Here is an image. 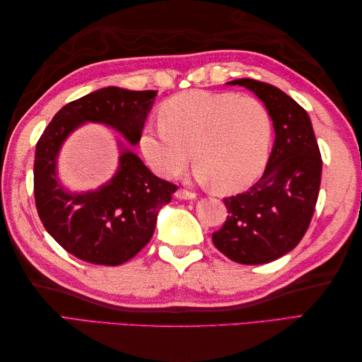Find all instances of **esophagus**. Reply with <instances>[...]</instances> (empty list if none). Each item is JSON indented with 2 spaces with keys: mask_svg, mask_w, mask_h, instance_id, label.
<instances>
[{
  "mask_svg": "<svg viewBox=\"0 0 362 362\" xmlns=\"http://www.w3.org/2000/svg\"><path fill=\"white\" fill-rule=\"evenodd\" d=\"M175 197L180 199V201H193V199H196V193H193V191H188L185 188H180L175 191Z\"/></svg>",
  "mask_w": 362,
  "mask_h": 362,
  "instance_id": "obj_1",
  "label": "esophagus"
}]
</instances>
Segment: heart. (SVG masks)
Masks as SVG:
<instances>
[{"instance_id": "obj_1", "label": "heart", "mask_w": 362, "mask_h": 362, "mask_svg": "<svg viewBox=\"0 0 362 362\" xmlns=\"http://www.w3.org/2000/svg\"><path fill=\"white\" fill-rule=\"evenodd\" d=\"M158 121L143 129L140 149L161 179H175L193 157L199 180L233 191L247 187L266 165L272 121L255 98L185 91L160 105Z\"/></svg>"}]
</instances>
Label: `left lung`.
<instances>
[{
    "label": "left lung",
    "mask_w": 362,
    "mask_h": 362,
    "mask_svg": "<svg viewBox=\"0 0 362 362\" xmlns=\"http://www.w3.org/2000/svg\"><path fill=\"white\" fill-rule=\"evenodd\" d=\"M228 86L253 91L274 122L275 141L261 179L245 193L226 197L228 216L213 244L241 264H264L302 240L316 209L322 158L308 113L284 91L255 79Z\"/></svg>",
    "instance_id": "left-lung-1"
}]
</instances>
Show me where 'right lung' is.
I'll return each mask as SVG.
<instances>
[{
	"instance_id": "1",
	"label": "right lung",
	"mask_w": 362,
	"mask_h": 362,
	"mask_svg": "<svg viewBox=\"0 0 362 362\" xmlns=\"http://www.w3.org/2000/svg\"><path fill=\"white\" fill-rule=\"evenodd\" d=\"M157 91L107 87L62 107L45 129L35 148L34 196L43 226L76 258L118 266L151 241L161 206L177 187L153 175L135 152L119 143V165L105 185L70 193L57 177L64 141L83 122L117 130L135 146L140 141Z\"/></svg>"
}]
</instances>
